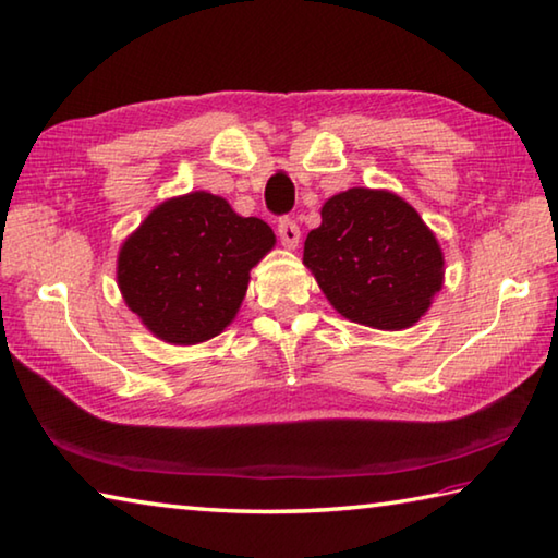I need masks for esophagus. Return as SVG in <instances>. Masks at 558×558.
<instances>
[{
  "label": "esophagus",
  "mask_w": 558,
  "mask_h": 558,
  "mask_svg": "<svg viewBox=\"0 0 558 558\" xmlns=\"http://www.w3.org/2000/svg\"><path fill=\"white\" fill-rule=\"evenodd\" d=\"M278 236L282 241V246L298 248V244H300V227H298V221L290 219V217H282L278 221Z\"/></svg>",
  "instance_id": "obj_1"
}]
</instances>
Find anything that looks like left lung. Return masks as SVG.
I'll return each mask as SVG.
<instances>
[{
	"instance_id": "obj_1",
	"label": "left lung",
	"mask_w": 558,
	"mask_h": 558,
	"mask_svg": "<svg viewBox=\"0 0 558 558\" xmlns=\"http://www.w3.org/2000/svg\"><path fill=\"white\" fill-rule=\"evenodd\" d=\"M302 260L341 317L373 329L412 327L444 282L437 236L388 190L351 187L324 202Z\"/></svg>"
}]
</instances>
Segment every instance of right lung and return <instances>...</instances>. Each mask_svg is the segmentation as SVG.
I'll use <instances>...</instances> for the list:
<instances>
[{"instance_id": "add662e5", "label": "right lung", "mask_w": 558, "mask_h": 558, "mask_svg": "<svg viewBox=\"0 0 558 558\" xmlns=\"http://www.w3.org/2000/svg\"><path fill=\"white\" fill-rule=\"evenodd\" d=\"M276 246L258 217L227 199L190 192L158 205L119 251L117 280L131 312L175 347L225 331L248 288V272Z\"/></svg>"}]
</instances>
